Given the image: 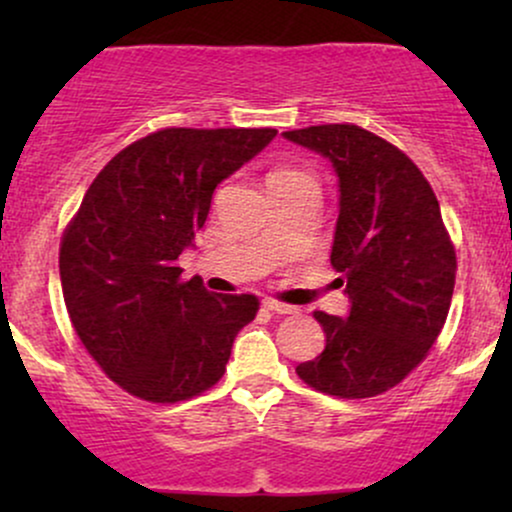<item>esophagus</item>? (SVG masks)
<instances>
[{"label":"esophagus","mask_w":512,"mask_h":512,"mask_svg":"<svg viewBox=\"0 0 512 512\" xmlns=\"http://www.w3.org/2000/svg\"><path fill=\"white\" fill-rule=\"evenodd\" d=\"M262 305L267 310H272V313H276V315H296L298 313L296 305H286L281 301H274V298H264Z\"/></svg>","instance_id":"esophagus-1"}]
</instances>
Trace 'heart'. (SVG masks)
Masks as SVG:
<instances>
[{
    "label": "heart",
    "instance_id": "1",
    "mask_svg": "<svg viewBox=\"0 0 512 512\" xmlns=\"http://www.w3.org/2000/svg\"><path fill=\"white\" fill-rule=\"evenodd\" d=\"M279 173H281V170H279Z\"/></svg>",
    "mask_w": 512,
    "mask_h": 512
}]
</instances>
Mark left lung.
I'll list each match as a JSON object with an SVG mask.
<instances>
[{
	"label": "left lung",
	"mask_w": 512,
	"mask_h": 512,
	"mask_svg": "<svg viewBox=\"0 0 512 512\" xmlns=\"http://www.w3.org/2000/svg\"><path fill=\"white\" fill-rule=\"evenodd\" d=\"M284 137L337 173L330 260L351 303L349 317L317 310L325 351L296 373L325 395H383L424 361L450 310L457 260L438 199L411 158L368 129L317 125Z\"/></svg>",
	"instance_id": "8db88e82"
}]
</instances>
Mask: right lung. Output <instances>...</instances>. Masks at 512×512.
Instances as JSON below:
<instances>
[{
    "mask_svg": "<svg viewBox=\"0 0 512 512\" xmlns=\"http://www.w3.org/2000/svg\"><path fill=\"white\" fill-rule=\"evenodd\" d=\"M276 129H158L108 161L67 226L60 279L93 361L146 402L173 404L221 380L236 334L255 320L252 293L182 281L178 257L207 221L211 195Z\"/></svg>",
    "mask_w": 512,
    "mask_h": 512,
    "instance_id": "obj_1",
    "label": "right lung"
}]
</instances>
